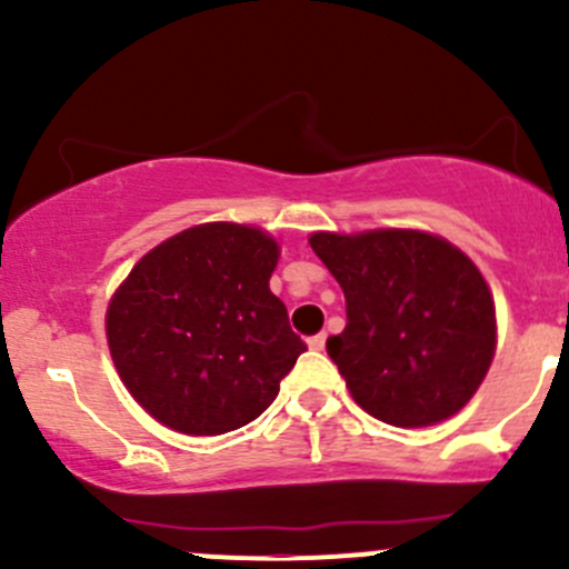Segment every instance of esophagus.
Masks as SVG:
<instances>
[{"instance_id": "obj_1", "label": "esophagus", "mask_w": 569, "mask_h": 569, "mask_svg": "<svg viewBox=\"0 0 569 569\" xmlns=\"http://www.w3.org/2000/svg\"><path fill=\"white\" fill-rule=\"evenodd\" d=\"M325 341H327V336H325V332H319V336L308 338V349H313V352H321V349H325Z\"/></svg>"}]
</instances>
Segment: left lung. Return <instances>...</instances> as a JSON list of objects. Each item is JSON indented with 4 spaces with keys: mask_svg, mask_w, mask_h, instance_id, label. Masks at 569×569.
I'll return each mask as SVG.
<instances>
[{
    "mask_svg": "<svg viewBox=\"0 0 569 569\" xmlns=\"http://www.w3.org/2000/svg\"><path fill=\"white\" fill-rule=\"evenodd\" d=\"M308 242L347 297V327L327 352L352 399L401 429L457 416L498 343L479 267L449 239L416 228L313 231Z\"/></svg>",
    "mask_w": 569,
    "mask_h": 569,
    "instance_id": "8db88e82",
    "label": "left lung"
}]
</instances>
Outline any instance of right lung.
I'll return each mask as SVG.
<instances>
[{
	"mask_svg": "<svg viewBox=\"0 0 569 569\" xmlns=\"http://www.w3.org/2000/svg\"><path fill=\"white\" fill-rule=\"evenodd\" d=\"M272 233L200 222L148 250L107 306V343L126 391L162 427L222 435L261 416L306 343L269 291Z\"/></svg>",
	"mask_w": 569,
	"mask_h": 569,
	"instance_id": "right-lung-1",
	"label": "right lung"
}]
</instances>
